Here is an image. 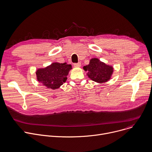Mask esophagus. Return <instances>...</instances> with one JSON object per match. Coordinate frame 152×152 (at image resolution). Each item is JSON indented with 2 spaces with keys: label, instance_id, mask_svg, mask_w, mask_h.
I'll list each match as a JSON object with an SVG mask.
<instances>
[{
  "label": "esophagus",
  "instance_id": "obj_1",
  "mask_svg": "<svg viewBox=\"0 0 152 152\" xmlns=\"http://www.w3.org/2000/svg\"><path fill=\"white\" fill-rule=\"evenodd\" d=\"M74 66L75 67H80L81 66V64L79 62V63H77V64H74Z\"/></svg>",
  "mask_w": 152,
  "mask_h": 152
}]
</instances>
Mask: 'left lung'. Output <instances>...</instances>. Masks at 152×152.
Segmentation results:
<instances>
[{"mask_svg": "<svg viewBox=\"0 0 152 152\" xmlns=\"http://www.w3.org/2000/svg\"><path fill=\"white\" fill-rule=\"evenodd\" d=\"M83 69L88 71L87 74L89 78L98 83H104L111 79L114 71L112 66L105 64L98 58H92L89 64L84 66Z\"/></svg>", "mask_w": 152, "mask_h": 152, "instance_id": "8db88e82", "label": "left lung"}]
</instances>
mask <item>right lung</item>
Returning a JSON list of instances; mask_svg holds the SVG:
<instances>
[{
    "label": "right lung",
    "instance_id": "right-lung-1",
    "mask_svg": "<svg viewBox=\"0 0 152 152\" xmlns=\"http://www.w3.org/2000/svg\"><path fill=\"white\" fill-rule=\"evenodd\" d=\"M72 69L66 63L54 62L50 65L38 69L36 74L37 80L48 88H58L67 80V75Z\"/></svg>",
    "mask_w": 152,
    "mask_h": 152
}]
</instances>
